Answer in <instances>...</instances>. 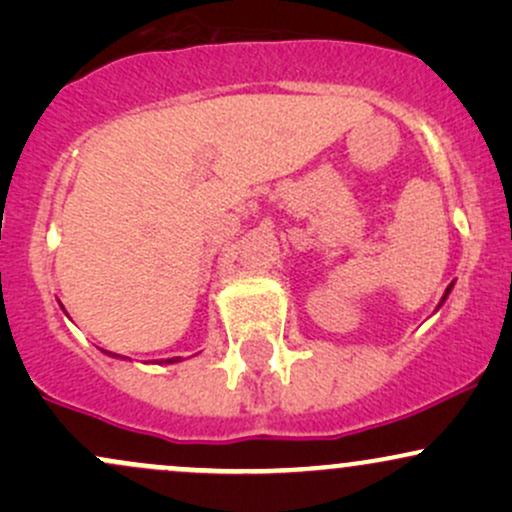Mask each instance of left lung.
<instances>
[{"label":"left lung","instance_id":"8db88e82","mask_svg":"<svg viewBox=\"0 0 512 512\" xmlns=\"http://www.w3.org/2000/svg\"><path fill=\"white\" fill-rule=\"evenodd\" d=\"M452 286H455V281H452V284L448 286V289H445V293H443V298H440V303H438V308H440V305H443L445 301H448V296H450V291H452ZM436 308V310H438Z\"/></svg>","mask_w":512,"mask_h":512}]
</instances>
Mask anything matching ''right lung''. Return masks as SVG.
Returning <instances> with one entry per match:
<instances>
[{"label": "right lung", "mask_w": 512, "mask_h": 512, "mask_svg": "<svg viewBox=\"0 0 512 512\" xmlns=\"http://www.w3.org/2000/svg\"><path fill=\"white\" fill-rule=\"evenodd\" d=\"M105 354L113 356V358H125V356H120V354H113V351H105ZM178 361H180V356L178 358H166V361H161V363H178Z\"/></svg>", "instance_id": "1"}]
</instances>
